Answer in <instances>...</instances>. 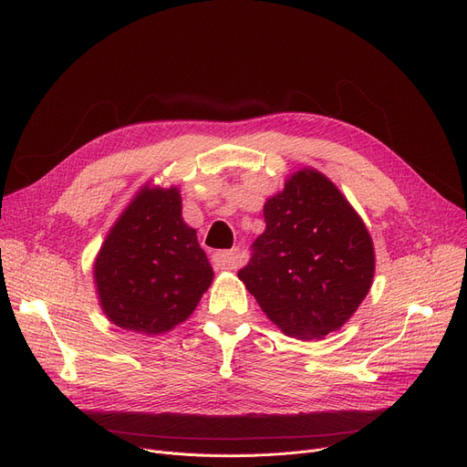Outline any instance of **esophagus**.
Instances as JSON below:
<instances>
[{
	"label": "esophagus",
	"mask_w": 467,
	"mask_h": 467,
	"mask_svg": "<svg viewBox=\"0 0 467 467\" xmlns=\"http://www.w3.org/2000/svg\"><path fill=\"white\" fill-rule=\"evenodd\" d=\"M215 268H236L238 266V252L231 250V252H217L212 257Z\"/></svg>",
	"instance_id": "obj_1"
}]
</instances>
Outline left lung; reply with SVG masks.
Returning a JSON list of instances; mask_svg holds the SVG:
<instances>
[{"label":"left lung","mask_w":467,"mask_h":467,"mask_svg":"<svg viewBox=\"0 0 467 467\" xmlns=\"http://www.w3.org/2000/svg\"><path fill=\"white\" fill-rule=\"evenodd\" d=\"M265 231L238 278L284 335L326 338L345 326L375 278L361 215L320 170L305 166L263 206Z\"/></svg>","instance_id":"obj_1"}]
</instances>
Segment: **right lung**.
<instances>
[{
	"instance_id": "1",
	"label": "right lung",
	"mask_w": 467,
	"mask_h": 467,
	"mask_svg": "<svg viewBox=\"0 0 467 467\" xmlns=\"http://www.w3.org/2000/svg\"><path fill=\"white\" fill-rule=\"evenodd\" d=\"M104 316L145 337L183 324L213 280V268L182 217L176 185L147 182L109 227L94 259Z\"/></svg>"
}]
</instances>
